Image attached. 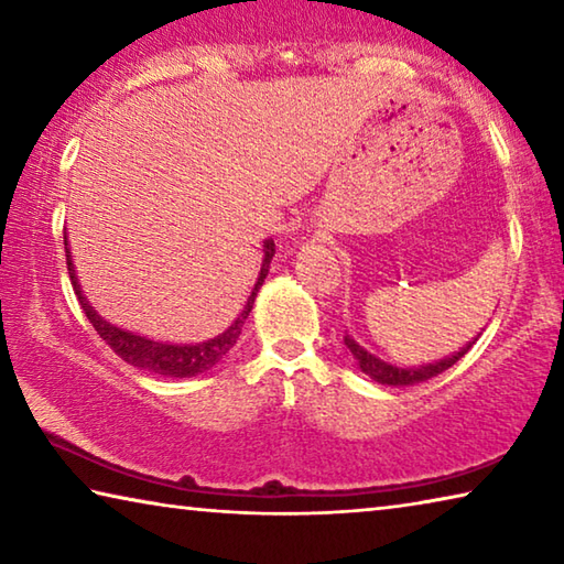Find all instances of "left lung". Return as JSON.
Returning a JSON list of instances; mask_svg holds the SVG:
<instances>
[{
	"mask_svg": "<svg viewBox=\"0 0 564 564\" xmlns=\"http://www.w3.org/2000/svg\"><path fill=\"white\" fill-rule=\"evenodd\" d=\"M475 340L477 338H473L470 343H465V346L457 352H453V356H445V358L435 360V362H423V366H417V368L415 366L413 368H400V366H393V362L380 360L378 356H373V352L362 348L360 343H356V338L348 336V333H346V338H343V343H346L348 350L352 352V358H356L358 368L362 370V373H366L368 378H373L376 383H380V386H395V388L425 383V380L445 373L447 368H453L455 362L460 360L465 352L475 346Z\"/></svg>",
	"mask_w": 564,
	"mask_h": 564,
	"instance_id": "obj_1",
	"label": "left lung"
}]
</instances>
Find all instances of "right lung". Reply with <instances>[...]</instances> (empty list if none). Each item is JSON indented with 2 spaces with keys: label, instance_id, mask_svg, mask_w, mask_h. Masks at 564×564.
I'll use <instances>...</instances> for the list:
<instances>
[{
  "label": "right lung",
  "instance_id": "right-lung-1",
  "mask_svg": "<svg viewBox=\"0 0 564 564\" xmlns=\"http://www.w3.org/2000/svg\"><path fill=\"white\" fill-rule=\"evenodd\" d=\"M64 248H66V269H69L74 293H76V299H79L84 313H87V318L94 326V330H97L99 336L107 340V346H111V350L117 352L119 358L127 360L129 366L147 370V373L161 376V378H194L198 373L212 370L216 362H221L226 358V352L236 346L238 336H241L243 323L248 318V313H251V308H253V301H256V295H259L263 279L269 275L271 259L275 253L273 238H265L259 279H256V283H253V291H251V295H248L243 311L238 313V318L224 333H218L216 338H208L204 343H164V340H151L147 336H139V333L123 330L119 326H113V323H109L107 318H101L99 313L94 311V305L87 301V295H84L79 279H76L74 261L69 253V241H66V236H64Z\"/></svg>",
  "mask_w": 564,
  "mask_h": 564
}]
</instances>
